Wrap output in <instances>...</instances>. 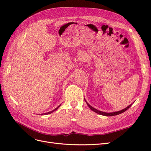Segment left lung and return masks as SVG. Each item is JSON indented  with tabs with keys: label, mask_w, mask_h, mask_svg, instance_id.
Listing matches in <instances>:
<instances>
[{
	"label": "left lung",
	"mask_w": 151,
	"mask_h": 151,
	"mask_svg": "<svg viewBox=\"0 0 151 151\" xmlns=\"http://www.w3.org/2000/svg\"><path fill=\"white\" fill-rule=\"evenodd\" d=\"M85 101H86V99H85ZM86 103H87V104H88V106L89 107V108L91 109V110H93V111H94L95 113H98V114H99V115H103V116H115V115H119V114H121V113H123V112H125V111H127L128 109H129L132 105V104L133 103H132L131 104H130L129 106H128L127 108H124V109H122V110H120V111H115V112H111V113H106V112H104V111H99V110H98V109H95L94 108H93V106H91V105L89 104V103H88V102H87L86 101Z\"/></svg>",
	"instance_id": "obj_1"
}]
</instances>
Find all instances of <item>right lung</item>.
I'll return each instance as SVG.
<instances>
[{
	"instance_id": "add662e5",
	"label": "right lung",
	"mask_w": 151,
	"mask_h": 151,
	"mask_svg": "<svg viewBox=\"0 0 151 151\" xmlns=\"http://www.w3.org/2000/svg\"><path fill=\"white\" fill-rule=\"evenodd\" d=\"M61 105V104H60ZM60 105H59V106H57L55 109H53V110H52V111H49V112H48V113H43L42 114V115H48V114H50V113H53V111H55V110H57V109L59 108V107H60Z\"/></svg>"
}]
</instances>
